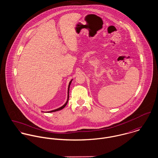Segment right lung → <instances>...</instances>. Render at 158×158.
Instances as JSON below:
<instances>
[{"label": "right lung", "instance_id": "add662e5", "mask_svg": "<svg viewBox=\"0 0 158 158\" xmlns=\"http://www.w3.org/2000/svg\"><path fill=\"white\" fill-rule=\"evenodd\" d=\"M72 80H71L70 81V83H69V87H68V100H67V102H66V103L63 106H61V107H60V108H58V109H56V110H53V111H48V113H52V112H55V111H60V110H62V109H63L66 106V105L68 104V100H69V88H70V83H71V82H72Z\"/></svg>", "mask_w": 158, "mask_h": 158}]
</instances>
